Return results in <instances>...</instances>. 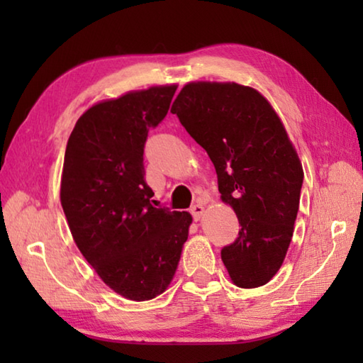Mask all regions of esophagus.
Listing matches in <instances>:
<instances>
[{"label": "esophagus", "mask_w": 363, "mask_h": 363, "mask_svg": "<svg viewBox=\"0 0 363 363\" xmlns=\"http://www.w3.org/2000/svg\"><path fill=\"white\" fill-rule=\"evenodd\" d=\"M190 213H192V216H194L195 220H200L201 216H203V213H205V206L201 205V203H196V205L192 206V210H190Z\"/></svg>", "instance_id": "1"}]
</instances>
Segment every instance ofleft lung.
Masks as SVG:
<instances>
[{"label": "left lung", "mask_w": 363, "mask_h": 363, "mask_svg": "<svg viewBox=\"0 0 363 363\" xmlns=\"http://www.w3.org/2000/svg\"><path fill=\"white\" fill-rule=\"evenodd\" d=\"M171 112L211 158L220 200L242 227L220 251L230 280L266 285L290 247L304 177L284 123L259 91L233 82H190Z\"/></svg>", "instance_id": "8db88e82"}]
</instances>
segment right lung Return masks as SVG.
<instances>
[{"mask_svg":"<svg viewBox=\"0 0 363 363\" xmlns=\"http://www.w3.org/2000/svg\"><path fill=\"white\" fill-rule=\"evenodd\" d=\"M177 84L94 104L69 138L60 203L73 240L104 284L131 301L157 298L174 279L192 216L152 205L144 144Z\"/></svg>","mask_w":363,"mask_h":363,"instance_id":"add662e5","label":"right lung"}]
</instances>
